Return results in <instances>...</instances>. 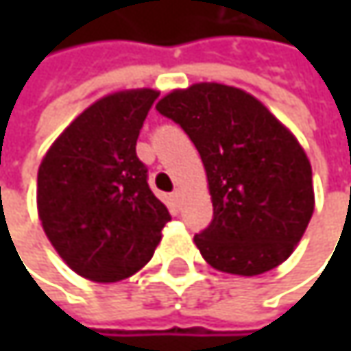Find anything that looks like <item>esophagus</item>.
<instances>
[{
    "label": "esophagus",
    "instance_id": "esophagus-1",
    "mask_svg": "<svg viewBox=\"0 0 351 351\" xmlns=\"http://www.w3.org/2000/svg\"><path fill=\"white\" fill-rule=\"evenodd\" d=\"M171 199H173V201H175V203H178V201H180V191H178V189H176L175 193H173V195H171Z\"/></svg>",
    "mask_w": 351,
    "mask_h": 351
}]
</instances>
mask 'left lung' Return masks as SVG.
I'll use <instances>...</instances> for the list:
<instances>
[{"instance_id":"8db88e82","label":"left lung","mask_w":351,"mask_h":351,"mask_svg":"<svg viewBox=\"0 0 351 351\" xmlns=\"http://www.w3.org/2000/svg\"><path fill=\"white\" fill-rule=\"evenodd\" d=\"M156 109L201 154L213 203L195 245L219 272L256 276L280 266L301 242L313 209L311 162L295 134L244 89L195 83Z\"/></svg>"}]
</instances>
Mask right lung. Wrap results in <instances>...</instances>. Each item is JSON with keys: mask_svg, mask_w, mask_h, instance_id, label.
<instances>
[{"mask_svg": "<svg viewBox=\"0 0 351 351\" xmlns=\"http://www.w3.org/2000/svg\"><path fill=\"white\" fill-rule=\"evenodd\" d=\"M156 97V89H125L97 99L60 132L40 162L42 230L64 264L87 280L109 285L140 272L171 221L136 156Z\"/></svg>", "mask_w": 351, "mask_h": 351, "instance_id": "1", "label": "right lung"}]
</instances>
